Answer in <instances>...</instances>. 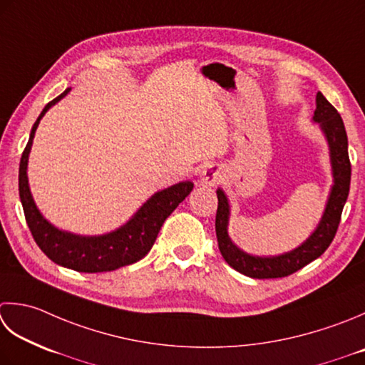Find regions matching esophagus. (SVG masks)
<instances>
[{
    "label": "esophagus",
    "mask_w": 365,
    "mask_h": 365,
    "mask_svg": "<svg viewBox=\"0 0 365 365\" xmlns=\"http://www.w3.org/2000/svg\"><path fill=\"white\" fill-rule=\"evenodd\" d=\"M221 180H223V169L217 166V164H210V166H207L202 170L201 183L204 187H215Z\"/></svg>",
    "instance_id": "obj_1"
}]
</instances>
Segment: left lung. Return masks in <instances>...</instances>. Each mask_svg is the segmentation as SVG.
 <instances>
[{
  "mask_svg": "<svg viewBox=\"0 0 365 365\" xmlns=\"http://www.w3.org/2000/svg\"><path fill=\"white\" fill-rule=\"evenodd\" d=\"M313 121L319 123L327 144H329L331 166L334 185L326 209L319 225L313 234L301 247L278 256H253L242 252L232 244L227 235V221H230V202L223 190H217L218 209L215 218V231L218 248L225 261L237 272L252 278H282L297 272L307 264L315 261L332 244L335 232L339 230L341 210L348 199L349 180H351V163L348 156V138L344 120L337 109L327 101L323 93L317 95V109Z\"/></svg>",
  "mask_w": 365,
  "mask_h": 365,
  "instance_id": "8db88e82",
  "label": "left lung"
}]
</instances>
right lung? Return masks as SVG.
I'll return each mask as SVG.
<instances>
[{"mask_svg": "<svg viewBox=\"0 0 365 365\" xmlns=\"http://www.w3.org/2000/svg\"><path fill=\"white\" fill-rule=\"evenodd\" d=\"M69 90L71 88H66L60 96L52 99L42 109L41 115L31 128L30 139H28L24 153H21L19 168L20 201L24 205L25 220L33 239L48 259H52L58 266L77 270V272H110V270L130 266V264L144 258L152 250L164 221L191 192L192 183L180 182L166 190L155 192L126 225L109 234L85 237V235H76L56 230L53 225H50L41 215V212L33 201L30 187H28L26 166L36 128H38L41 118L46 115L50 107L66 96Z\"/></svg>", "mask_w": 365, "mask_h": 365, "instance_id": "1", "label": "right lung"}]
</instances>
